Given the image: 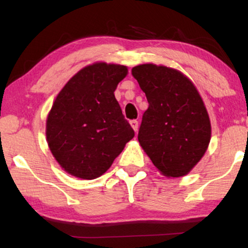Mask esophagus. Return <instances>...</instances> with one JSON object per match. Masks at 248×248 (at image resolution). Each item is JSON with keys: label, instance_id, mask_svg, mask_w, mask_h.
<instances>
[{"label": "esophagus", "instance_id": "obj_1", "mask_svg": "<svg viewBox=\"0 0 248 248\" xmlns=\"http://www.w3.org/2000/svg\"><path fill=\"white\" fill-rule=\"evenodd\" d=\"M130 126H132V128L135 132H138V128H139V121L138 120H132L129 122Z\"/></svg>", "mask_w": 248, "mask_h": 248}]
</instances>
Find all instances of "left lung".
I'll use <instances>...</instances> for the list:
<instances>
[{
	"mask_svg": "<svg viewBox=\"0 0 248 248\" xmlns=\"http://www.w3.org/2000/svg\"><path fill=\"white\" fill-rule=\"evenodd\" d=\"M132 75L146 93L139 142L153 164L168 177L186 175L205 154L211 124L195 85L177 70L139 65Z\"/></svg>",
	"mask_w": 248,
	"mask_h": 248,
	"instance_id": "left-lung-1",
	"label": "left lung"
}]
</instances>
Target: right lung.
<instances>
[{
	"mask_svg": "<svg viewBox=\"0 0 248 248\" xmlns=\"http://www.w3.org/2000/svg\"><path fill=\"white\" fill-rule=\"evenodd\" d=\"M127 72L122 65L95 62L73 76L57 95L46 139L65 171L82 179L99 177L134 138L114 96Z\"/></svg>",
	"mask_w": 248,
	"mask_h": 248,
	"instance_id": "obj_1",
	"label": "right lung"
}]
</instances>
